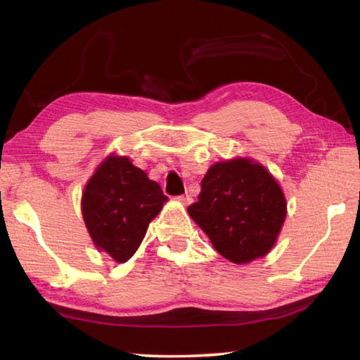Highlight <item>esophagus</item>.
<instances>
[{
    "mask_svg": "<svg viewBox=\"0 0 360 360\" xmlns=\"http://www.w3.org/2000/svg\"><path fill=\"white\" fill-rule=\"evenodd\" d=\"M178 200H179L184 206L191 205V202H192V197H191V195H188V193H186V195H181V197H178Z\"/></svg>",
    "mask_w": 360,
    "mask_h": 360,
    "instance_id": "obj_1",
    "label": "esophagus"
}]
</instances>
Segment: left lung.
Returning a JSON list of instances; mask_svg holds the SVG:
<instances>
[{
	"mask_svg": "<svg viewBox=\"0 0 360 360\" xmlns=\"http://www.w3.org/2000/svg\"><path fill=\"white\" fill-rule=\"evenodd\" d=\"M187 211L221 257L244 264L264 257L276 244L286 200L263 165L238 158L207 169L198 201Z\"/></svg>",
	"mask_w": 360,
	"mask_h": 360,
	"instance_id": "1",
	"label": "left lung"
}]
</instances>
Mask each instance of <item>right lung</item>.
Here are the masks:
<instances>
[{
	"label": "right lung",
	"mask_w": 360,
	"mask_h": 360,
	"mask_svg": "<svg viewBox=\"0 0 360 360\" xmlns=\"http://www.w3.org/2000/svg\"><path fill=\"white\" fill-rule=\"evenodd\" d=\"M167 200L160 186L143 169L127 158L112 154L84 187L83 220L94 245L117 263H126Z\"/></svg>",
	"instance_id": "right-lung-1"
}]
</instances>
